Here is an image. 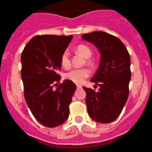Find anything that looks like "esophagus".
I'll return each instance as SVG.
<instances>
[{"label": "esophagus", "instance_id": "obj_1", "mask_svg": "<svg viewBox=\"0 0 152 152\" xmlns=\"http://www.w3.org/2000/svg\"><path fill=\"white\" fill-rule=\"evenodd\" d=\"M76 88H77V89L82 88V86H81L80 84H76Z\"/></svg>", "mask_w": 152, "mask_h": 152}]
</instances>
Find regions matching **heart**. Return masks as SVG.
Here are the masks:
<instances>
[{
	"label": "heart",
	"mask_w": 152,
	"mask_h": 152,
	"mask_svg": "<svg viewBox=\"0 0 152 152\" xmlns=\"http://www.w3.org/2000/svg\"><path fill=\"white\" fill-rule=\"evenodd\" d=\"M76 50L80 53L81 55L84 56L85 58H90L92 55L91 48L86 46V45H79ZM61 64L62 67L68 68L70 67L71 62H70V55L68 50L64 51L61 56ZM90 75V71L88 68H73L64 75L67 80L72 81L76 84H81L84 81V80L88 77Z\"/></svg>",
	"instance_id": "1"
}]
</instances>
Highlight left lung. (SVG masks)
<instances>
[{
    "label": "left lung",
    "instance_id": "8db88e82",
    "mask_svg": "<svg viewBox=\"0 0 152 152\" xmlns=\"http://www.w3.org/2000/svg\"><path fill=\"white\" fill-rule=\"evenodd\" d=\"M81 38L93 44L100 53L99 68L91 80L99 91L84 87L88 113L96 122L111 123L120 115L128 97L130 56L122 41L107 32L96 31Z\"/></svg>",
    "mask_w": 152,
    "mask_h": 152
}]
</instances>
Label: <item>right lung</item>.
I'll return each instance as SVG.
<instances>
[{
  "mask_svg": "<svg viewBox=\"0 0 152 152\" xmlns=\"http://www.w3.org/2000/svg\"><path fill=\"white\" fill-rule=\"evenodd\" d=\"M72 37L36 36L21 53V79L25 101L36 120L45 127L61 125L69 115L68 106L76 91V84L64 80L56 90L53 84L60 82L61 76L57 72L61 68V56Z\"/></svg>",
  "mask_w": 152,
  "mask_h": 152,
  "instance_id": "right-lung-1",
  "label": "right lung"
}]
</instances>
